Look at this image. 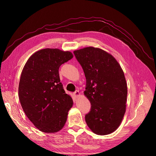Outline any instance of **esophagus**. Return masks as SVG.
I'll use <instances>...</instances> for the list:
<instances>
[{"instance_id": "1", "label": "esophagus", "mask_w": 156, "mask_h": 156, "mask_svg": "<svg viewBox=\"0 0 156 156\" xmlns=\"http://www.w3.org/2000/svg\"><path fill=\"white\" fill-rule=\"evenodd\" d=\"M74 95L75 97H79L80 95V92L78 90H76L75 92H74Z\"/></svg>"}]
</instances>
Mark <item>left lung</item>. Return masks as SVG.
I'll use <instances>...</instances> for the list:
<instances>
[{"label": "left lung", "instance_id": "left-lung-1", "mask_svg": "<svg viewBox=\"0 0 156 156\" xmlns=\"http://www.w3.org/2000/svg\"><path fill=\"white\" fill-rule=\"evenodd\" d=\"M86 80L85 95L91 104L85 115L88 126L99 135H108L119 126L126 112L127 83L121 66L109 53L88 47L73 52Z\"/></svg>", "mask_w": 156, "mask_h": 156}]
</instances>
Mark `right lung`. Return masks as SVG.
I'll use <instances>...</instances> for the list:
<instances>
[{
	"label": "right lung",
	"mask_w": 156,
	"mask_h": 156,
	"mask_svg": "<svg viewBox=\"0 0 156 156\" xmlns=\"http://www.w3.org/2000/svg\"><path fill=\"white\" fill-rule=\"evenodd\" d=\"M73 57L69 51L44 48L31 55L23 69L18 88L20 103L41 132H58L67 121L73 102L63 89L59 69Z\"/></svg>",
	"instance_id": "obj_1"
}]
</instances>
